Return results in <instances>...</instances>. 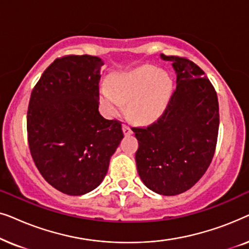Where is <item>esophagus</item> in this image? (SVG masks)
Masks as SVG:
<instances>
[{
	"instance_id": "34e87169",
	"label": "esophagus",
	"mask_w": 249,
	"mask_h": 249,
	"mask_svg": "<svg viewBox=\"0 0 249 249\" xmlns=\"http://www.w3.org/2000/svg\"><path fill=\"white\" fill-rule=\"evenodd\" d=\"M122 131H124V134L125 136L132 134V130H131L130 128L128 127L127 124H122Z\"/></svg>"
}]
</instances>
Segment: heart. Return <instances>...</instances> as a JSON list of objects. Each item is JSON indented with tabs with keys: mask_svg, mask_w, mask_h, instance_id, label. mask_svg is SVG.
<instances>
[{
	"mask_svg": "<svg viewBox=\"0 0 249 249\" xmlns=\"http://www.w3.org/2000/svg\"><path fill=\"white\" fill-rule=\"evenodd\" d=\"M172 83L168 74L153 67L113 74L110 86L100 90L105 111L117 117L128 104V113L138 122H151L164 112L171 96Z\"/></svg>",
	"mask_w": 249,
	"mask_h": 249,
	"instance_id": "1",
	"label": "heart"
}]
</instances>
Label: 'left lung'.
Listing matches in <instances>:
<instances>
[{
  "label": "left lung",
  "instance_id": "8db88e82",
  "mask_svg": "<svg viewBox=\"0 0 249 249\" xmlns=\"http://www.w3.org/2000/svg\"><path fill=\"white\" fill-rule=\"evenodd\" d=\"M177 87L165 111L147 127L132 128L138 141L136 165L144 185L175 196L192 188L212 162L219 132L216 91L200 68L186 57L166 56Z\"/></svg>",
  "mask_w": 249,
  "mask_h": 249
}]
</instances>
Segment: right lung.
Masks as SVG:
<instances>
[{
  "mask_svg": "<svg viewBox=\"0 0 249 249\" xmlns=\"http://www.w3.org/2000/svg\"><path fill=\"white\" fill-rule=\"evenodd\" d=\"M91 55H67L44 71L30 95L27 132L43 178L71 196L101 185L124 132L98 112L101 67Z\"/></svg>",
  "mask_w": 249,
  "mask_h": 249,
  "instance_id": "add662e5",
  "label": "right lung"
}]
</instances>
